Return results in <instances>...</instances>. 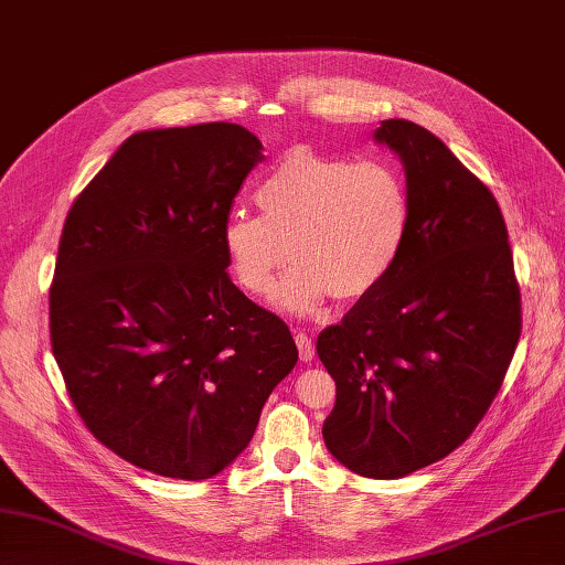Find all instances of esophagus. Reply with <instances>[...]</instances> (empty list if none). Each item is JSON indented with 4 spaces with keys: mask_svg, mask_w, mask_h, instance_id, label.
Returning <instances> with one entry per match:
<instances>
[{
    "mask_svg": "<svg viewBox=\"0 0 565 565\" xmlns=\"http://www.w3.org/2000/svg\"><path fill=\"white\" fill-rule=\"evenodd\" d=\"M296 347H298V353H300V361H303V363H310L315 359V344L306 332L296 334Z\"/></svg>",
    "mask_w": 565,
    "mask_h": 565,
    "instance_id": "obj_1",
    "label": "esophagus"
}]
</instances>
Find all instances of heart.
I'll list each match as a JSON object with an SVG mask.
<instances>
[{
    "mask_svg": "<svg viewBox=\"0 0 565 565\" xmlns=\"http://www.w3.org/2000/svg\"><path fill=\"white\" fill-rule=\"evenodd\" d=\"M259 216L235 212L221 228L233 277L296 318L332 296L356 300L387 279L412 226V192L397 166L296 149L255 192Z\"/></svg>",
    "mask_w": 565,
    "mask_h": 565,
    "instance_id": "obj_1",
    "label": "heart"
}]
</instances>
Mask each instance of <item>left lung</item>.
Segmentation results:
<instances>
[{"label":"left lung","instance_id":"1","mask_svg":"<svg viewBox=\"0 0 565 565\" xmlns=\"http://www.w3.org/2000/svg\"><path fill=\"white\" fill-rule=\"evenodd\" d=\"M412 226L395 269L318 337L337 383L322 438L337 462L402 479L448 457L501 390L520 339V288L495 196L422 125L383 120Z\"/></svg>","mask_w":565,"mask_h":565}]
</instances>
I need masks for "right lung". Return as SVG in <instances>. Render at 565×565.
<instances>
[{"mask_svg": "<svg viewBox=\"0 0 565 565\" xmlns=\"http://www.w3.org/2000/svg\"><path fill=\"white\" fill-rule=\"evenodd\" d=\"M262 161L233 122L137 132L64 221L52 353L86 428L151 475L216 477L298 361L284 320L231 281L221 245Z\"/></svg>", "mask_w": 565, "mask_h": 565, "instance_id": "right-lung-1", "label": "right lung"}]
</instances>
